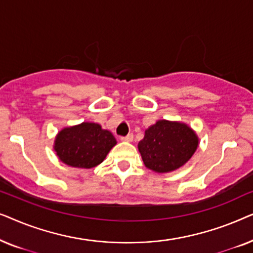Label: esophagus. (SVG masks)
<instances>
[{
	"label": "esophagus",
	"instance_id": "34e87169",
	"mask_svg": "<svg viewBox=\"0 0 253 253\" xmlns=\"http://www.w3.org/2000/svg\"><path fill=\"white\" fill-rule=\"evenodd\" d=\"M121 139L124 140V141H132V139H133V134H132V133H129V134H126V136L121 137Z\"/></svg>",
	"mask_w": 253,
	"mask_h": 253
}]
</instances>
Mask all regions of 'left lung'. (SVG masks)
Listing matches in <instances>:
<instances>
[{
  "label": "left lung",
  "mask_w": 253,
  "mask_h": 253,
  "mask_svg": "<svg viewBox=\"0 0 253 253\" xmlns=\"http://www.w3.org/2000/svg\"><path fill=\"white\" fill-rule=\"evenodd\" d=\"M198 146V138L188 126L158 121L145 131L138 143L144 165L157 172H168L182 167Z\"/></svg>",
  "instance_id": "obj_1"
}]
</instances>
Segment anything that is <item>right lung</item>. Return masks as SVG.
I'll return each mask as SVG.
<instances>
[{"mask_svg": "<svg viewBox=\"0 0 253 253\" xmlns=\"http://www.w3.org/2000/svg\"><path fill=\"white\" fill-rule=\"evenodd\" d=\"M116 139L112 132L95 123L65 127L57 134L55 151L64 164L77 168H92L105 160Z\"/></svg>", "mask_w": 253, "mask_h": 253, "instance_id": "obj_1", "label": "right lung"}]
</instances>
